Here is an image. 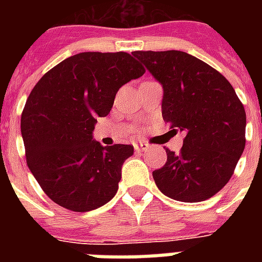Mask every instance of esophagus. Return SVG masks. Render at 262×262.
<instances>
[{"label": "esophagus", "instance_id": "1", "mask_svg": "<svg viewBox=\"0 0 262 262\" xmlns=\"http://www.w3.org/2000/svg\"><path fill=\"white\" fill-rule=\"evenodd\" d=\"M147 149H149V145L145 143H137L135 144V151L137 152V154H141V152L147 151Z\"/></svg>", "mask_w": 262, "mask_h": 262}]
</instances>
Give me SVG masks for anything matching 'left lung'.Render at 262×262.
I'll return each instance as SVG.
<instances>
[{
  "label": "left lung",
  "mask_w": 262,
  "mask_h": 262,
  "mask_svg": "<svg viewBox=\"0 0 262 262\" xmlns=\"http://www.w3.org/2000/svg\"><path fill=\"white\" fill-rule=\"evenodd\" d=\"M163 85L162 115L186 133L179 154L167 152L152 172L156 186L182 203L211 199L230 181L246 144V113L232 85L201 59L178 50L135 51Z\"/></svg>",
  "instance_id": "obj_1"
}]
</instances>
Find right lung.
<instances>
[{
  "mask_svg": "<svg viewBox=\"0 0 262 262\" xmlns=\"http://www.w3.org/2000/svg\"><path fill=\"white\" fill-rule=\"evenodd\" d=\"M144 73L129 53L88 51L63 59L32 88L21 114L26 159L55 204L88 212L114 197L133 145L102 147L92 130L119 88Z\"/></svg>",
  "mask_w": 262,
  "mask_h": 262,
  "instance_id": "right-lung-1",
  "label": "right lung"
}]
</instances>
